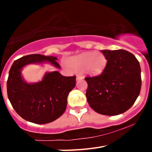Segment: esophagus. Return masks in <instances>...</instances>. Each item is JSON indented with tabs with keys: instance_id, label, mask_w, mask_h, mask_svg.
<instances>
[{
	"instance_id": "1",
	"label": "esophagus",
	"mask_w": 152,
	"mask_h": 152,
	"mask_svg": "<svg viewBox=\"0 0 152 152\" xmlns=\"http://www.w3.org/2000/svg\"><path fill=\"white\" fill-rule=\"evenodd\" d=\"M83 77L82 76H80V75H77V80H80V79H82Z\"/></svg>"
}]
</instances>
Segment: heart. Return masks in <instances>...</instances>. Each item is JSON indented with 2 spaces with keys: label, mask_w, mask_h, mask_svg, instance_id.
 Listing matches in <instances>:
<instances>
[{
  "label": "heart",
  "mask_w": 152,
  "mask_h": 152,
  "mask_svg": "<svg viewBox=\"0 0 152 152\" xmlns=\"http://www.w3.org/2000/svg\"><path fill=\"white\" fill-rule=\"evenodd\" d=\"M69 64L76 71H83L87 75H97L105 68L107 59L100 52H84L70 58Z\"/></svg>",
  "instance_id": "b5f03b06"
}]
</instances>
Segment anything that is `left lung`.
Listing matches in <instances>:
<instances>
[{
    "label": "left lung",
    "instance_id": "obj_1",
    "mask_svg": "<svg viewBox=\"0 0 152 152\" xmlns=\"http://www.w3.org/2000/svg\"><path fill=\"white\" fill-rule=\"evenodd\" d=\"M107 65L100 75L86 77V97L96 113L116 116L127 111L139 96L142 86L139 61L123 49L102 50Z\"/></svg>",
    "mask_w": 152,
    "mask_h": 152
}]
</instances>
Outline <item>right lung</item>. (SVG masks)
Wrapping results in <instances>:
<instances>
[{
    "label": "right lung",
    "instance_id": "right-lung-1",
    "mask_svg": "<svg viewBox=\"0 0 152 152\" xmlns=\"http://www.w3.org/2000/svg\"><path fill=\"white\" fill-rule=\"evenodd\" d=\"M57 58L43 55H28L16 60L9 72L7 89L8 99L14 110L26 121L45 124L64 113L68 94L75 86L76 76L65 77L58 72L46 73L38 83L28 84L21 76V70L32 63H51L60 65Z\"/></svg>",
    "mask_w": 152,
    "mask_h": 152
}]
</instances>
